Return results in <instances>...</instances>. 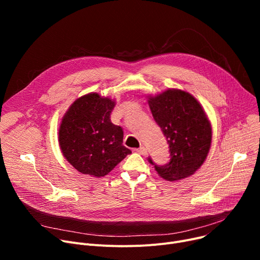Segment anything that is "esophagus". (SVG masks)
Segmentation results:
<instances>
[{
    "label": "esophagus",
    "instance_id": "34e87169",
    "mask_svg": "<svg viewBox=\"0 0 260 260\" xmlns=\"http://www.w3.org/2000/svg\"><path fill=\"white\" fill-rule=\"evenodd\" d=\"M137 152H138L140 155H142V156H145V155L147 154V151H146V148H145L144 146H140L139 148H137Z\"/></svg>",
    "mask_w": 260,
    "mask_h": 260
}]
</instances>
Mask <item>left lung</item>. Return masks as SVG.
<instances>
[{
    "label": "left lung",
    "mask_w": 260,
    "mask_h": 260,
    "mask_svg": "<svg viewBox=\"0 0 260 260\" xmlns=\"http://www.w3.org/2000/svg\"><path fill=\"white\" fill-rule=\"evenodd\" d=\"M148 105L169 143L171 159L157 166L163 179L174 181L193 175L206 160L212 142L211 123L199 102L180 89H168L148 97Z\"/></svg>",
    "instance_id": "8db88e82"
}]
</instances>
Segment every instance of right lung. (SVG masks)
<instances>
[{"label": "right lung", "mask_w": 260, "mask_h": 260, "mask_svg": "<svg viewBox=\"0 0 260 260\" xmlns=\"http://www.w3.org/2000/svg\"><path fill=\"white\" fill-rule=\"evenodd\" d=\"M115 101L97 92L77 99L64 115L59 144L65 159L80 173L103 177L128 154L123 129L111 121Z\"/></svg>", "instance_id": "right-lung-1"}]
</instances>
